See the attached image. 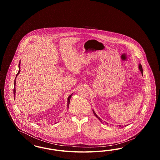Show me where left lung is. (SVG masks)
<instances>
[{
  "label": "left lung",
  "instance_id": "obj_1",
  "mask_svg": "<svg viewBox=\"0 0 160 160\" xmlns=\"http://www.w3.org/2000/svg\"><path fill=\"white\" fill-rule=\"evenodd\" d=\"M138 68H139V69L140 70V71H141V72H142V74H143V68H142V65L141 64H140L139 65H138ZM93 114H95V116L99 119V121L101 122V119L99 118V117L97 115V114L95 113V112L93 110ZM122 126H121V125H119V127H122Z\"/></svg>",
  "mask_w": 160,
  "mask_h": 160
}]
</instances>
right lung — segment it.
Listing matches in <instances>:
<instances>
[{
	"label": "right lung",
	"instance_id": "right-lung-1",
	"mask_svg": "<svg viewBox=\"0 0 160 160\" xmlns=\"http://www.w3.org/2000/svg\"><path fill=\"white\" fill-rule=\"evenodd\" d=\"M20 62H19V64H18V68H19V70H18V73H17V75H16L15 80H14V97H15V79H16V77H17V76L18 75V74H19V73H20ZM71 96H72V94H71V95H70L69 96L68 98V103H67V107H68L69 105V101H70V99H71Z\"/></svg>",
	"mask_w": 160,
	"mask_h": 160
}]
</instances>
